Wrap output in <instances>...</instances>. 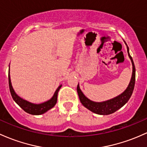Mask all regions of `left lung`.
<instances>
[{
	"mask_svg": "<svg viewBox=\"0 0 147 147\" xmlns=\"http://www.w3.org/2000/svg\"><path fill=\"white\" fill-rule=\"evenodd\" d=\"M125 45H126V43H125ZM127 51H128L129 58L131 60L132 64H133V74H132L131 80H130V82L129 83L128 87L125 90V91L122 93L121 94L117 96L116 98L109 100L105 101V102H93V101L90 100L89 99H88L84 95V93H82L81 89H80L78 84L77 87V93H78L80 102H82V104L85 107L89 109L90 111L96 113V114H100V115H108V114L115 112L116 111L121 108L125 103L128 102L130 98L131 97L135 83V65H134L133 59H132L130 54H129V48L128 46H127Z\"/></svg>",
	"mask_w": 147,
	"mask_h": 147,
	"instance_id": "left-lung-1",
	"label": "left lung"
}]
</instances>
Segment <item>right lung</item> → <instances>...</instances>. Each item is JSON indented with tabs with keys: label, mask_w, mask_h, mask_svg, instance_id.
<instances>
[{
	"label": "right lung",
	"mask_w": 147,
	"mask_h": 147,
	"mask_svg": "<svg viewBox=\"0 0 147 147\" xmlns=\"http://www.w3.org/2000/svg\"><path fill=\"white\" fill-rule=\"evenodd\" d=\"M8 80H9V91H10V93L12 95V97L13 98L14 100L26 112L30 114H33V115H40V114H44V113L47 112L48 110H49L50 109L54 107V105L56 104V102H57L58 93H59V89H60L61 86H62V85H60V86L58 87L53 97L48 101L41 103V104H34V103H31L28 102V101L22 99L14 91L12 84H11L10 76H9V72H8Z\"/></svg>",
	"instance_id": "right-lung-1"
}]
</instances>
